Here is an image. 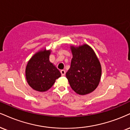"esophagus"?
I'll return each mask as SVG.
<instances>
[{
  "mask_svg": "<svg viewBox=\"0 0 130 130\" xmlns=\"http://www.w3.org/2000/svg\"><path fill=\"white\" fill-rule=\"evenodd\" d=\"M60 73H61V74H62V76H64L65 75V73H66V72L64 70H62L60 71Z\"/></svg>",
  "mask_w": 130,
  "mask_h": 130,
  "instance_id": "34e87169",
  "label": "esophagus"
}]
</instances>
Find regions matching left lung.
<instances>
[{"label": "left lung", "instance_id": "1", "mask_svg": "<svg viewBox=\"0 0 130 130\" xmlns=\"http://www.w3.org/2000/svg\"><path fill=\"white\" fill-rule=\"evenodd\" d=\"M73 58L66 77L71 88L85 95L98 87L102 74L101 63L94 50L87 44L70 46Z\"/></svg>", "mask_w": 130, "mask_h": 130}]
</instances>
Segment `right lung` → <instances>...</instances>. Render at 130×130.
I'll return each instance as SVG.
<instances>
[{"mask_svg":"<svg viewBox=\"0 0 130 130\" xmlns=\"http://www.w3.org/2000/svg\"><path fill=\"white\" fill-rule=\"evenodd\" d=\"M51 50H40L28 62L25 69L26 81L33 90L45 92L49 90L61 73L50 61Z\"/></svg>","mask_w":130,"mask_h":130,"instance_id":"1","label":"right lung"}]
</instances>
